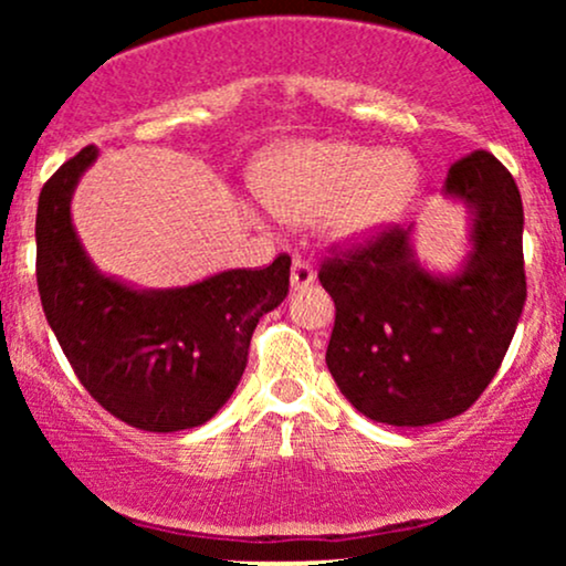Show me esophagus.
<instances>
[{"mask_svg":"<svg viewBox=\"0 0 566 566\" xmlns=\"http://www.w3.org/2000/svg\"><path fill=\"white\" fill-rule=\"evenodd\" d=\"M314 276H316V271L308 261H301V258H295V261H292V274H290L292 287H295V290L308 287V284L314 282Z\"/></svg>","mask_w":566,"mask_h":566,"instance_id":"1","label":"esophagus"}]
</instances>
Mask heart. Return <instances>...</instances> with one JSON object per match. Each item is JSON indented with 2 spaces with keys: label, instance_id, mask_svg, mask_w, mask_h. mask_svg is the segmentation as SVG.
Here are the masks:
<instances>
[{
  "label": "heart",
  "instance_id": "obj_1",
  "mask_svg": "<svg viewBox=\"0 0 566 566\" xmlns=\"http://www.w3.org/2000/svg\"><path fill=\"white\" fill-rule=\"evenodd\" d=\"M423 172L412 154L350 140H290L269 148L252 186L271 212L292 223L322 216L337 244H365L405 218Z\"/></svg>",
  "mask_w": 566,
  "mask_h": 566
}]
</instances>
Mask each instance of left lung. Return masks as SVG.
Returning <instances> with one entry per match:
<instances>
[{
  "label": "left lung",
  "mask_w": 566,
  "mask_h": 566,
  "mask_svg": "<svg viewBox=\"0 0 566 566\" xmlns=\"http://www.w3.org/2000/svg\"><path fill=\"white\" fill-rule=\"evenodd\" d=\"M444 197L469 212V255L433 274L391 229L322 265L335 301L327 367L375 423L431 426L465 412L495 378L527 301L518 188L490 151L454 161Z\"/></svg>",
  "instance_id": "1"
}]
</instances>
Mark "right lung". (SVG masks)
<instances>
[{
  "instance_id": "obj_1",
  "label": "right lung",
  "mask_w": 566,
  "mask_h": 566,
  "mask_svg": "<svg viewBox=\"0 0 566 566\" xmlns=\"http://www.w3.org/2000/svg\"><path fill=\"white\" fill-rule=\"evenodd\" d=\"M87 146L48 180L36 207V284L44 316L90 396L140 431L172 433L212 418L242 380L263 314L290 292V258L170 290H140L90 261L71 220Z\"/></svg>"
}]
</instances>
